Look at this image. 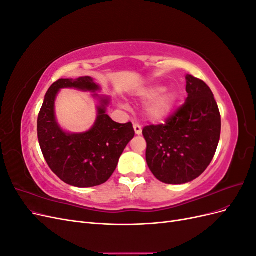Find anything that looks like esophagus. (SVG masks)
<instances>
[{
  "mask_svg": "<svg viewBox=\"0 0 256 256\" xmlns=\"http://www.w3.org/2000/svg\"><path fill=\"white\" fill-rule=\"evenodd\" d=\"M134 129L136 134L140 136V134H142V127H141L140 125H138V124H134Z\"/></svg>",
  "mask_w": 256,
  "mask_h": 256,
  "instance_id": "1",
  "label": "esophagus"
}]
</instances>
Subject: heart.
Masks as SVG:
<instances>
[{
    "label": "heart",
    "mask_w": 256,
    "mask_h": 256,
    "mask_svg": "<svg viewBox=\"0 0 256 256\" xmlns=\"http://www.w3.org/2000/svg\"><path fill=\"white\" fill-rule=\"evenodd\" d=\"M142 99H152L145 106V114L152 122L164 120L172 113L176 97L172 92L164 90L161 86H152L138 92Z\"/></svg>",
    "instance_id": "b5f03b06"
}]
</instances>
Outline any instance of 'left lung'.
<instances>
[{
    "label": "left lung",
    "instance_id": "8db88e82",
    "mask_svg": "<svg viewBox=\"0 0 256 256\" xmlns=\"http://www.w3.org/2000/svg\"><path fill=\"white\" fill-rule=\"evenodd\" d=\"M186 102L160 125L143 128L146 162L154 176L170 184L196 180L214 156L221 116L212 90L196 76H186Z\"/></svg>",
    "mask_w": 256,
    "mask_h": 256
}]
</instances>
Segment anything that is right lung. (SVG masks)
Here are the masks:
<instances>
[{
    "label": "right lung",
    "mask_w": 256,
    "mask_h": 256,
    "mask_svg": "<svg viewBox=\"0 0 256 256\" xmlns=\"http://www.w3.org/2000/svg\"><path fill=\"white\" fill-rule=\"evenodd\" d=\"M65 88L92 92L99 90L90 76L54 82L38 114V142L46 162L60 180L79 188L95 187L111 177L120 154L134 136V130L130 122H113L106 113L109 99L102 98L92 128L83 134H66L60 128L54 116V100L58 92Z\"/></svg>",
    "instance_id": "add662e5"
}]
</instances>
